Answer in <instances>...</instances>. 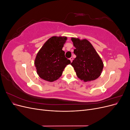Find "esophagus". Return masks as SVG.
<instances>
[{"instance_id":"34e87169","label":"esophagus","mask_w":130,"mask_h":130,"mask_svg":"<svg viewBox=\"0 0 130 130\" xmlns=\"http://www.w3.org/2000/svg\"><path fill=\"white\" fill-rule=\"evenodd\" d=\"M69 60H70V62H72L73 61V58L72 57H70V58H69Z\"/></svg>"}]
</instances>
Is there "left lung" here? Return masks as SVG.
<instances>
[{"label": "left lung", "instance_id": "obj_1", "mask_svg": "<svg viewBox=\"0 0 130 130\" xmlns=\"http://www.w3.org/2000/svg\"><path fill=\"white\" fill-rule=\"evenodd\" d=\"M76 58L71 63L77 76L85 82L96 79L103 71V62L95 49L86 39L72 38Z\"/></svg>", "mask_w": 130, "mask_h": 130}]
</instances>
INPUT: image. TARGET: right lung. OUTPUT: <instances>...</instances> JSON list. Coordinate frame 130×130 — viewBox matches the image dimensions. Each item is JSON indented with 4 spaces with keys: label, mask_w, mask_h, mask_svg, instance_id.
I'll list each match as a JSON object with an SVG mask.
<instances>
[{
    "label": "right lung",
    "mask_w": 130,
    "mask_h": 130,
    "mask_svg": "<svg viewBox=\"0 0 130 130\" xmlns=\"http://www.w3.org/2000/svg\"><path fill=\"white\" fill-rule=\"evenodd\" d=\"M66 40V37H51L37 53L35 65L38 75L42 79L49 82L57 80L66 66L70 63L62 50Z\"/></svg>",
    "instance_id": "add662e5"
}]
</instances>
